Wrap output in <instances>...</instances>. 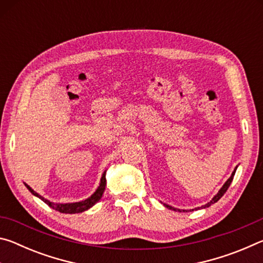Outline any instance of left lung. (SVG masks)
<instances>
[{
  "label": "left lung",
  "instance_id": "8db88e82",
  "mask_svg": "<svg viewBox=\"0 0 263 263\" xmlns=\"http://www.w3.org/2000/svg\"><path fill=\"white\" fill-rule=\"evenodd\" d=\"M235 171H237V168L234 169V172L232 173V175H231L230 179L225 182V184L221 186V189H220L219 191H218V194L215 196V197L212 198V201H210V202H209L208 204H205V205L201 206L202 209H203V208H209V206L211 205V204H213V203H216V202L219 201V199L222 197V195H224V194L226 193V191H228L229 186H230V184H231V182H232V180H233V176H234V174H235ZM164 205H166V204H164ZM166 206H167V208H169V209H173L172 206H169V205H166ZM196 209H199V208H196ZM173 210H176V209H173ZM177 211H180V212H181V211H186V210H180V209H177Z\"/></svg>",
  "mask_w": 263,
  "mask_h": 263
}]
</instances>
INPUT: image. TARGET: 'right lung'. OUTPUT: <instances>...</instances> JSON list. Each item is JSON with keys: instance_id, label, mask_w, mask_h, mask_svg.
Returning a JSON list of instances; mask_svg holds the SVG:
<instances>
[{"instance_id": "obj_1", "label": "right lung", "mask_w": 263, "mask_h": 263, "mask_svg": "<svg viewBox=\"0 0 263 263\" xmlns=\"http://www.w3.org/2000/svg\"><path fill=\"white\" fill-rule=\"evenodd\" d=\"M105 184H106V181H105V173L103 175H102V179H101V184L99 186V189H97L94 194H92L90 197L87 198L86 201H82V202H78V203H69V204H55L53 202H50L48 199H45L41 196L39 194L35 193L33 189H31L28 184L26 185V188H28L31 194H33L34 196H37L42 199L43 202H45L48 206L54 209V210L59 211L61 213H79V212H82V211H86L88 210L89 208H91L94 205L95 203H97L101 199L102 195H103V191L105 189Z\"/></svg>"}]
</instances>
